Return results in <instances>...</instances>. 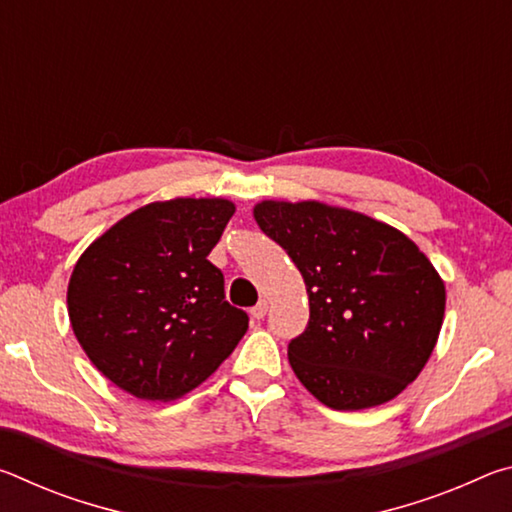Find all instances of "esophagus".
I'll list each match as a JSON object with an SVG mask.
<instances>
[{
	"instance_id": "34e87169",
	"label": "esophagus",
	"mask_w": 512,
	"mask_h": 512,
	"mask_svg": "<svg viewBox=\"0 0 512 512\" xmlns=\"http://www.w3.org/2000/svg\"><path fill=\"white\" fill-rule=\"evenodd\" d=\"M266 311H268V302L266 300H259L257 305L250 309V316L253 318H257V320H262L264 316H266Z\"/></svg>"
}]
</instances>
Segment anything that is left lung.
Returning a JSON list of instances; mask_svg holds the SVG:
<instances>
[{
  "instance_id": "1",
  "label": "left lung",
  "mask_w": 512,
  "mask_h": 512,
  "mask_svg": "<svg viewBox=\"0 0 512 512\" xmlns=\"http://www.w3.org/2000/svg\"><path fill=\"white\" fill-rule=\"evenodd\" d=\"M255 221L307 284L309 323L289 343L302 386L336 411L400 395L445 316V284L422 250L391 225L316 201H264Z\"/></svg>"
}]
</instances>
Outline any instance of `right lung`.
Masks as SVG:
<instances>
[{
  "label": "right lung",
  "mask_w": 512,
  "mask_h": 512,
  "mask_svg": "<svg viewBox=\"0 0 512 512\" xmlns=\"http://www.w3.org/2000/svg\"><path fill=\"white\" fill-rule=\"evenodd\" d=\"M235 205L173 198L124 216L85 250L67 287L72 329L90 361L140 400L194 391L237 348L248 314L225 300L207 255Z\"/></svg>",
  "instance_id": "obj_1"
}]
</instances>
